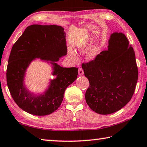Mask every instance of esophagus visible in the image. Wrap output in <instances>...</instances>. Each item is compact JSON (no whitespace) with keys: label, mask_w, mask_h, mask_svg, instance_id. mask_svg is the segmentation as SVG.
<instances>
[{"label":"esophagus","mask_w":147,"mask_h":147,"mask_svg":"<svg viewBox=\"0 0 147 147\" xmlns=\"http://www.w3.org/2000/svg\"><path fill=\"white\" fill-rule=\"evenodd\" d=\"M78 72H79V76H83V74H84V71H83V69H82L81 68H79Z\"/></svg>","instance_id":"esophagus-1"}]
</instances>
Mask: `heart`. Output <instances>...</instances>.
I'll list each match as a JSON object with an SVG mask.
<instances>
[{
  "label": "heart",
  "instance_id": "obj_1",
  "mask_svg": "<svg viewBox=\"0 0 147 147\" xmlns=\"http://www.w3.org/2000/svg\"><path fill=\"white\" fill-rule=\"evenodd\" d=\"M84 48V45H82L81 46H80V50H83V49ZM71 57H72V58H73L74 60H76V61H77L78 60V57H77V55H76V54L74 53V52H73V51H72V52L71 53ZM95 57V53H91L89 55V56H88V57L90 58V59H93L94 57Z\"/></svg>",
  "mask_w": 147,
  "mask_h": 147
}]
</instances>
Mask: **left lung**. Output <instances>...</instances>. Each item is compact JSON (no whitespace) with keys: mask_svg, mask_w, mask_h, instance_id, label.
Listing matches in <instances>:
<instances>
[{"mask_svg":"<svg viewBox=\"0 0 147 147\" xmlns=\"http://www.w3.org/2000/svg\"><path fill=\"white\" fill-rule=\"evenodd\" d=\"M108 48L94 60L82 64L90 83L86 103L102 115L124 107L132 97L138 79L135 52L125 34L112 33Z\"/></svg>","mask_w":147,"mask_h":147,"instance_id":"1","label":"left lung"}]
</instances>
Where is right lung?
<instances>
[{
	"label": "right lung",
	"instance_id": "1",
	"mask_svg": "<svg viewBox=\"0 0 147 147\" xmlns=\"http://www.w3.org/2000/svg\"><path fill=\"white\" fill-rule=\"evenodd\" d=\"M65 38L64 28L60 26L33 24L13 46L7 67V84L12 98L24 111L39 116L55 112L63 101L65 90L78 78V68H63L56 63L66 55ZM35 58L50 61L56 76L44 94L38 96L24 85L25 70Z\"/></svg>",
	"mask_w": 147,
	"mask_h": 147
}]
</instances>
